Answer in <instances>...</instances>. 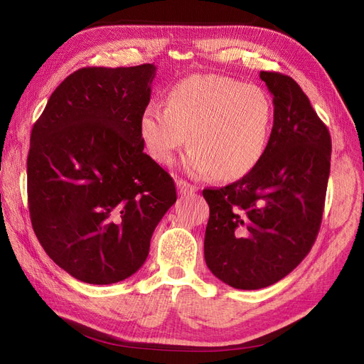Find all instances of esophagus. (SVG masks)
I'll use <instances>...</instances> for the list:
<instances>
[{"label":"esophagus","mask_w":364,"mask_h":364,"mask_svg":"<svg viewBox=\"0 0 364 364\" xmlns=\"http://www.w3.org/2000/svg\"><path fill=\"white\" fill-rule=\"evenodd\" d=\"M176 185H178V191L182 194V196H186V194H193L197 191V186L191 185L190 182H186L183 179H179L178 182H176Z\"/></svg>","instance_id":"1"}]
</instances>
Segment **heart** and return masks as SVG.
<instances>
[{
	"instance_id": "heart-1",
	"label": "heart",
	"mask_w": 364,
	"mask_h": 364,
	"mask_svg": "<svg viewBox=\"0 0 364 364\" xmlns=\"http://www.w3.org/2000/svg\"><path fill=\"white\" fill-rule=\"evenodd\" d=\"M272 121L273 105L261 87L197 74L170 87L167 105L150 103L142 111L139 132L156 162L170 164L188 138L185 170L230 181L255 167L266 150Z\"/></svg>"
}]
</instances>
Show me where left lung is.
<instances>
[{
    "label": "left lung",
    "instance_id": "1",
    "mask_svg": "<svg viewBox=\"0 0 364 364\" xmlns=\"http://www.w3.org/2000/svg\"><path fill=\"white\" fill-rule=\"evenodd\" d=\"M273 95L262 156L240 181L203 190L209 205L205 261L241 290L269 287L299 266L322 223L331 136L291 77L259 73Z\"/></svg>",
    "mask_w": 364,
    "mask_h": 364
}]
</instances>
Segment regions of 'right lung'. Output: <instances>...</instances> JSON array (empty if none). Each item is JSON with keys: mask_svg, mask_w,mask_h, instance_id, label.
Here are the masks:
<instances>
[{"mask_svg": "<svg viewBox=\"0 0 364 364\" xmlns=\"http://www.w3.org/2000/svg\"><path fill=\"white\" fill-rule=\"evenodd\" d=\"M156 67L82 68L33 126L27 193L33 230L75 279L114 284L146 262L176 202L171 176L144 153L139 119Z\"/></svg>", "mask_w": 364, "mask_h": 364, "instance_id": "right-lung-1", "label": "right lung"}]
</instances>
